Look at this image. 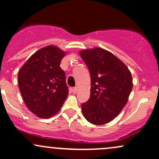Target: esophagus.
<instances>
[{
    "label": "esophagus",
    "mask_w": 159,
    "mask_h": 159,
    "mask_svg": "<svg viewBox=\"0 0 159 159\" xmlns=\"http://www.w3.org/2000/svg\"><path fill=\"white\" fill-rule=\"evenodd\" d=\"M77 90H78L77 87H75V88H74V89H72V92L74 93V94H76V92H77Z\"/></svg>",
    "instance_id": "esophagus-1"
}]
</instances>
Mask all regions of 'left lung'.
<instances>
[{"label": "left lung", "instance_id": "left-lung-1", "mask_svg": "<svg viewBox=\"0 0 159 159\" xmlns=\"http://www.w3.org/2000/svg\"><path fill=\"white\" fill-rule=\"evenodd\" d=\"M91 76V95L82 104L85 118L94 125L111 122L126 106L133 83L130 70L112 53L101 48L79 52Z\"/></svg>", "mask_w": 159, "mask_h": 159}]
</instances>
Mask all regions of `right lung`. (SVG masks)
Masks as SVG:
<instances>
[{"instance_id": "obj_1", "label": "right lung", "mask_w": 159, "mask_h": 159, "mask_svg": "<svg viewBox=\"0 0 159 159\" xmlns=\"http://www.w3.org/2000/svg\"><path fill=\"white\" fill-rule=\"evenodd\" d=\"M68 53L48 45L35 52L18 70V83L28 109L41 118H50L68 98V90L61 59Z\"/></svg>"}]
</instances>
